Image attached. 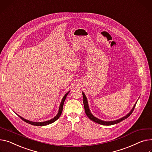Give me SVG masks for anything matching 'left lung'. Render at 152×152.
<instances>
[{"instance_id":"obj_1","label":"left lung","mask_w":152,"mask_h":152,"mask_svg":"<svg viewBox=\"0 0 152 152\" xmlns=\"http://www.w3.org/2000/svg\"><path fill=\"white\" fill-rule=\"evenodd\" d=\"M83 103H84V109H85V112L86 114L87 115V116L91 120L94 121V122L99 124L100 125H114V124H117L120 122H122V120L127 118L133 112V110L134 109V107L136 106V104L137 102V101L136 102V103L134 104V105L133 106V108L131 109V110L129 111V113L128 114H127L125 116L122 117V118H120L119 119L115 120H113V121H104V120H100L99 118H98L97 117H95L92 113H91L90 109H89V106H88V101H87V98L85 95V94L83 92Z\"/></svg>"}]
</instances>
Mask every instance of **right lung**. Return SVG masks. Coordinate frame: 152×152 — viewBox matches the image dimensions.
Returning a JSON list of instances; mask_svg holds the SVG:
<instances>
[{"label": "right lung", "instance_id": "add662e5", "mask_svg": "<svg viewBox=\"0 0 152 152\" xmlns=\"http://www.w3.org/2000/svg\"><path fill=\"white\" fill-rule=\"evenodd\" d=\"M69 91H68V92L64 96L62 101H61V103H60V106H59V108H58V113L57 114V115L53 118L50 119L49 120H47V121H45V122H32V121H30V120H26L25 118H24L23 117H21L20 115H17L21 118H22L24 122H26V123L27 124H29L30 125H35V126H45V125H49V124H52L53 122H54L55 121H56L59 117L62 114V110H63V106H64V102H65V100L66 98V96L68 95V94H69Z\"/></svg>", "mask_w": 152, "mask_h": 152}]
</instances>
